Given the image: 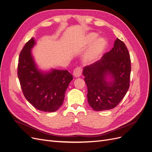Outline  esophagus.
<instances>
[{"mask_svg":"<svg viewBox=\"0 0 152 152\" xmlns=\"http://www.w3.org/2000/svg\"><path fill=\"white\" fill-rule=\"evenodd\" d=\"M81 74H82V69L81 67H77L75 69L74 72H73V75H74V76L76 77L81 76Z\"/></svg>","mask_w":152,"mask_h":152,"instance_id":"esophagus-1","label":"esophagus"}]
</instances>
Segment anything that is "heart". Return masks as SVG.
Returning a JSON list of instances; mask_svg holds the SVG:
<instances>
[{"instance_id": "obj_1", "label": "heart", "mask_w": 152, "mask_h": 152, "mask_svg": "<svg viewBox=\"0 0 152 152\" xmlns=\"http://www.w3.org/2000/svg\"><path fill=\"white\" fill-rule=\"evenodd\" d=\"M97 37L98 34L96 33H89L85 37V41L87 44H89ZM107 46L108 41L105 38L99 37L96 39V40L92 43L90 48H89L86 56V60L88 62H94L96 61L103 54L107 48Z\"/></svg>"}]
</instances>
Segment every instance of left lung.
Listing matches in <instances>:
<instances>
[{"instance_id": "left-lung-1", "label": "left lung", "mask_w": 152, "mask_h": 152, "mask_svg": "<svg viewBox=\"0 0 152 152\" xmlns=\"http://www.w3.org/2000/svg\"><path fill=\"white\" fill-rule=\"evenodd\" d=\"M130 54L125 43L117 38L114 47L102 59L83 68L89 106L95 111L115 108L130 87Z\"/></svg>"}]
</instances>
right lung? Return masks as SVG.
Returning a JSON list of instances; mask_svg holds the SVG:
<instances>
[{"label": "right lung", "mask_w": 152, "mask_h": 152, "mask_svg": "<svg viewBox=\"0 0 152 152\" xmlns=\"http://www.w3.org/2000/svg\"><path fill=\"white\" fill-rule=\"evenodd\" d=\"M35 44L32 37L20 51L19 80L25 98L34 107L44 112H54L63 104L66 90L73 77L67 70L53 69L42 72L39 69L31 53Z\"/></svg>", "instance_id": "1"}]
</instances>
